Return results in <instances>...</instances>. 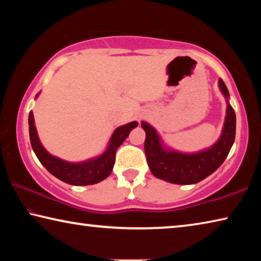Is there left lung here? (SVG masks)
I'll use <instances>...</instances> for the list:
<instances>
[{
	"instance_id": "1",
	"label": "left lung",
	"mask_w": 261,
	"mask_h": 261,
	"mask_svg": "<svg viewBox=\"0 0 261 261\" xmlns=\"http://www.w3.org/2000/svg\"><path fill=\"white\" fill-rule=\"evenodd\" d=\"M221 93L227 101V113L219 140L207 149L196 153H183L167 147L160 135L147 122H141L146 132L145 153L149 169L155 177L173 184H196L213 174L222 165L235 141L236 115L229 103V92L222 79H219Z\"/></svg>"
}]
</instances>
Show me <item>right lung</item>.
Listing matches in <instances>:
<instances>
[{"mask_svg":"<svg viewBox=\"0 0 261 261\" xmlns=\"http://www.w3.org/2000/svg\"><path fill=\"white\" fill-rule=\"evenodd\" d=\"M38 96L39 93L35 95V98H38ZM137 125H138V122L135 121L118 126L110 137L108 146L101 155L82 162H69L51 155L50 153L46 151L38 137L37 127L34 125L33 113L30 112L29 115L30 140L39 161L55 177L63 180L64 183L79 185V187L81 185L96 184L108 177L113 170L117 148L127 138L130 131L137 127Z\"/></svg>","mask_w":261,"mask_h":261,"instance_id":"right-lung-1","label":"right lung"}]
</instances>
